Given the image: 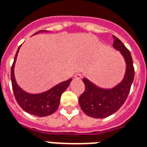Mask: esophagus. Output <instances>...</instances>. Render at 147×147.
Masks as SVG:
<instances>
[{
	"label": "esophagus",
	"mask_w": 147,
	"mask_h": 147,
	"mask_svg": "<svg viewBox=\"0 0 147 147\" xmlns=\"http://www.w3.org/2000/svg\"><path fill=\"white\" fill-rule=\"evenodd\" d=\"M75 78H76V79H82V75L81 73H77L76 75L75 76Z\"/></svg>",
	"instance_id": "1"
}]
</instances>
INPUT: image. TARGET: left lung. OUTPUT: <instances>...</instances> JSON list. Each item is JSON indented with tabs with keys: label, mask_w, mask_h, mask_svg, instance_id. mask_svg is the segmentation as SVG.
I'll use <instances>...</instances> for the list:
<instances>
[{
	"label": "left lung",
	"mask_w": 147,
	"mask_h": 147,
	"mask_svg": "<svg viewBox=\"0 0 147 147\" xmlns=\"http://www.w3.org/2000/svg\"><path fill=\"white\" fill-rule=\"evenodd\" d=\"M113 37V46L120 51L125 60V76L122 82L111 90L101 89L87 79H82L85 91L79 96V103L82 111L92 118H106L116 112L126 100L134 79L135 70L131 53L118 38L115 36Z\"/></svg>",
	"instance_id": "8db88e82"
}]
</instances>
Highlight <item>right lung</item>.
Segmentation results:
<instances>
[{"instance_id": "add662e5", "label": "right lung", "mask_w": 147, "mask_h": 147, "mask_svg": "<svg viewBox=\"0 0 147 147\" xmlns=\"http://www.w3.org/2000/svg\"><path fill=\"white\" fill-rule=\"evenodd\" d=\"M40 32L41 31L37 32ZM19 48L20 46L16 52L11 69V80L16 101L25 111L30 115H36L38 117H45L52 115L58 108L61 94L68 88L72 79H69L67 81L61 82L43 93L30 94L26 93L17 85L14 75V67Z\"/></svg>"}]
</instances>
